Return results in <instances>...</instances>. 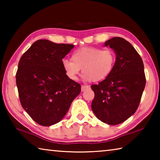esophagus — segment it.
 <instances>
[{
	"label": "esophagus",
	"mask_w": 160,
	"mask_h": 160,
	"mask_svg": "<svg viewBox=\"0 0 160 160\" xmlns=\"http://www.w3.org/2000/svg\"><path fill=\"white\" fill-rule=\"evenodd\" d=\"M90 88V86L88 85H82L81 86V90H82V92L85 91V90H87V89H89Z\"/></svg>",
	"instance_id": "esophagus-1"
}]
</instances>
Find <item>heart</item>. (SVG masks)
<instances>
[{
  "instance_id": "1",
  "label": "heart",
  "mask_w": 160,
  "mask_h": 160,
  "mask_svg": "<svg viewBox=\"0 0 160 160\" xmlns=\"http://www.w3.org/2000/svg\"><path fill=\"white\" fill-rule=\"evenodd\" d=\"M116 62L115 53L109 48L83 47L75 51L70 59L64 58L61 66L68 78L76 80L82 68L83 79L101 81L112 72Z\"/></svg>"
}]
</instances>
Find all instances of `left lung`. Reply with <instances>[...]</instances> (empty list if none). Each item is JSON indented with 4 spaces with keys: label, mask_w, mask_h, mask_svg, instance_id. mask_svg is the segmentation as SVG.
I'll use <instances>...</instances> for the list:
<instances>
[{
    "label": "left lung",
    "mask_w": 160,
    "mask_h": 160,
    "mask_svg": "<svg viewBox=\"0 0 160 160\" xmlns=\"http://www.w3.org/2000/svg\"><path fill=\"white\" fill-rule=\"evenodd\" d=\"M104 46L114 51L116 62L106 79L91 85L94 92L92 109L102 122L118 125L139 106L146 83L144 65L137 51L123 38H112Z\"/></svg>",
    "instance_id": "left-lung-1"
}]
</instances>
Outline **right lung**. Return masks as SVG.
Returning a JSON list of instances; mask_svg holds the SVG:
<instances>
[{
	"mask_svg": "<svg viewBox=\"0 0 160 160\" xmlns=\"http://www.w3.org/2000/svg\"><path fill=\"white\" fill-rule=\"evenodd\" d=\"M74 47L39 39L22 56L16 85L22 107L39 125L58 123L80 93L81 86L65 74L61 61Z\"/></svg>",
	"mask_w": 160,
	"mask_h": 160,
	"instance_id": "obj_1",
	"label": "right lung"
}]
</instances>
